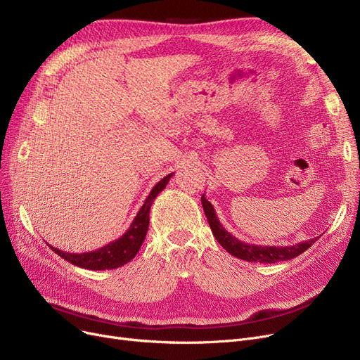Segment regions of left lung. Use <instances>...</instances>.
<instances>
[{
    "instance_id": "8db88e82",
    "label": "left lung",
    "mask_w": 360,
    "mask_h": 360,
    "mask_svg": "<svg viewBox=\"0 0 360 360\" xmlns=\"http://www.w3.org/2000/svg\"><path fill=\"white\" fill-rule=\"evenodd\" d=\"M201 202H202L205 217H207V220H209L212 232H213L214 238L217 239V242L229 254H232L236 258L245 259V261L267 262V264H274L277 261H288V259H292V258L300 255L302 252H305L309 247H312V243H315V240L318 239V238H312L309 240L290 245V247H266V245H252V243L242 242L223 228L221 223L219 221V219L216 216L214 207L212 205V202L209 200L204 197V194L201 197Z\"/></svg>"
}]
</instances>
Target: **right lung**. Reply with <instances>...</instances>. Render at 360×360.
<instances>
[{
    "label": "right lung",
    "mask_w": 360,
    "mask_h": 360,
    "mask_svg": "<svg viewBox=\"0 0 360 360\" xmlns=\"http://www.w3.org/2000/svg\"><path fill=\"white\" fill-rule=\"evenodd\" d=\"M172 175L174 174L166 175L153 186V190L150 191L148 197L141 205L137 216L129 224V229L121 238L109 242L108 245H105V247L99 250L82 252V254H71L67 251H61L58 248L52 247L49 243L48 247L55 254H58L61 258L74 264V266L86 269V270H113V269L122 267L124 264L129 262L140 251L148 229V220H150L148 214H150L151 204H153L159 193L165 190V186L167 185L169 179L172 178Z\"/></svg>",
    "instance_id": "add662e5"
}]
</instances>
